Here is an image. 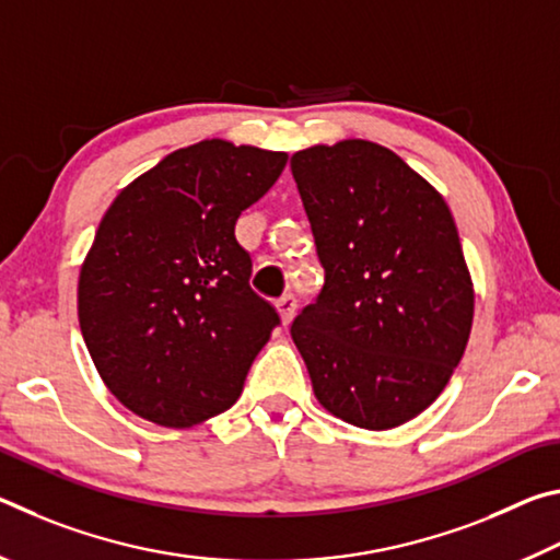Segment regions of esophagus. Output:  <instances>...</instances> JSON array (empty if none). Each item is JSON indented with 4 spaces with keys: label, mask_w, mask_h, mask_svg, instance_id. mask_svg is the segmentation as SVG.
<instances>
[{
    "label": "esophagus",
    "mask_w": 560,
    "mask_h": 560,
    "mask_svg": "<svg viewBox=\"0 0 560 560\" xmlns=\"http://www.w3.org/2000/svg\"><path fill=\"white\" fill-rule=\"evenodd\" d=\"M296 306H299V299L293 296V293H287V296H281L277 301V308H279V314H281L283 326L291 324V318L296 316Z\"/></svg>",
    "instance_id": "esophagus-1"
}]
</instances>
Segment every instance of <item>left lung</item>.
I'll use <instances>...</instances> for the list:
<instances>
[{"label": "left lung", "mask_w": 560, "mask_h": 560, "mask_svg": "<svg viewBox=\"0 0 560 560\" xmlns=\"http://www.w3.org/2000/svg\"><path fill=\"white\" fill-rule=\"evenodd\" d=\"M324 289L291 338L318 402L390 430L430 407L467 348L474 289L457 224L393 150L343 140L291 158Z\"/></svg>", "instance_id": "obj_1"}]
</instances>
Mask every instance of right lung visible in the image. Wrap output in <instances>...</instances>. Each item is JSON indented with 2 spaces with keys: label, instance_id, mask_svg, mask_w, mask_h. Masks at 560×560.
Instances as JSON below:
<instances>
[{
  "label": "right lung",
  "instance_id": "add662e5",
  "mask_svg": "<svg viewBox=\"0 0 560 560\" xmlns=\"http://www.w3.org/2000/svg\"><path fill=\"white\" fill-rule=\"evenodd\" d=\"M287 153L226 140L175 150L113 200L81 267L79 324L103 383L163 428H192L242 395L281 324L249 287L234 224Z\"/></svg>",
  "mask_w": 560,
  "mask_h": 560
}]
</instances>
